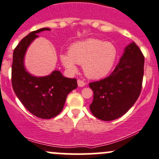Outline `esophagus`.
<instances>
[{"label":"esophagus","instance_id":"esophagus-1","mask_svg":"<svg viewBox=\"0 0 159 159\" xmlns=\"http://www.w3.org/2000/svg\"><path fill=\"white\" fill-rule=\"evenodd\" d=\"M78 87H84L85 85V82L84 81H81V80L78 79Z\"/></svg>","mask_w":159,"mask_h":159}]
</instances>
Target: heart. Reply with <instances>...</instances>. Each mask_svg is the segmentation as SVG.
I'll use <instances>...</instances> for the list:
<instances>
[{"label":"heart","instance_id":"b5f03b06","mask_svg":"<svg viewBox=\"0 0 159 159\" xmlns=\"http://www.w3.org/2000/svg\"><path fill=\"white\" fill-rule=\"evenodd\" d=\"M116 56L117 50L113 43L90 38L71 45L68 53L60 56V60L69 72H76L77 64L82 65L87 77L100 79L109 74Z\"/></svg>","mask_w":159,"mask_h":159}]
</instances>
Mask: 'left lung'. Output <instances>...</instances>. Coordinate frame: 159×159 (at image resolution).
<instances>
[{"instance_id":"1","label":"left lung","mask_w":159,"mask_h":159,"mask_svg":"<svg viewBox=\"0 0 159 159\" xmlns=\"http://www.w3.org/2000/svg\"><path fill=\"white\" fill-rule=\"evenodd\" d=\"M144 56L135 43L125 48L109 76L89 83L93 92L90 110L95 117L111 121L124 115L139 96L144 75Z\"/></svg>"}]
</instances>
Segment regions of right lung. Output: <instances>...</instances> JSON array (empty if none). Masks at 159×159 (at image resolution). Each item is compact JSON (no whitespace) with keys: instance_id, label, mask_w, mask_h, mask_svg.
Listing matches in <instances>:
<instances>
[{"instance_id":"add662e5","label":"right lung","mask_w":159,"mask_h":159,"mask_svg":"<svg viewBox=\"0 0 159 159\" xmlns=\"http://www.w3.org/2000/svg\"><path fill=\"white\" fill-rule=\"evenodd\" d=\"M45 30L50 29L42 28L31 32L14 49L11 81L16 95L32 114L42 119H50L59 114L68 94L78 84L75 78H66L59 71L45 77L33 76L26 71L23 61L26 49L38 37L37 33Z\"/></svg>"}]
</instances>
